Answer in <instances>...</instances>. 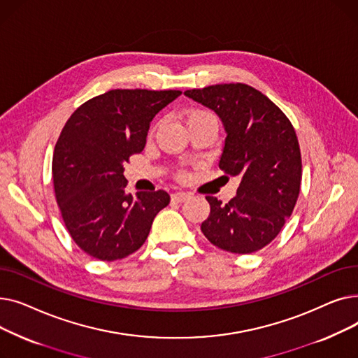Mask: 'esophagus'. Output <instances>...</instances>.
Wrapping results in <instances>:
<instances>
[{"label": "esophagus", "mask_w": 358, "mask_h": 358, "mask_svg": "<svg viewBox=\"0 0 358 358\" xmlns=\"http://www.w3.org/2000/svg\"><path fill=\"white\" fill-rule=\"evenodd\" d=\"M187 197H189V194L184 193V192H177V193L171 194V199H173L174 201H177V203H182V201H185V200H187Z\"/></svg>", "instance_id": "obj_1"}]
</instances>
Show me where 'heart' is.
<instances>
[{
    "label": "heart",
    "mask_w": 358,
    "mask_h": 358,
    "mask_svg": "<svg viewBox=\"0 0 358 358\" xmlns=\"http://www.w3.org/2000/svg\"><path fill=\"white\" fill-rule=\"evenodd\" d=\"M201 120H213L216 122L215 116L212 115V113L206 111V110H199V108H193V110H189L185 113V122H187V126H190L193 123H197V122H201ZM182 177V174H180Z\"/></svg>",
    "instance_id": "1"
}]
</instances>
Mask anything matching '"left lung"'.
Wrapping results in <instances>:
<instances>
[{
  "label": "left lung",
  "instance_id": "obj_1",
  "mask_svg": "<svg viewBox=\"0 0 358 358\" xmlns=\"http://www.w3.org/2000/svg\"><path fill=\"white\" fill-rule=\"evenodd\" d=\"M184 96L212 108L227 139L219 168L241 178L229 203L206 196L210 215L201 232L213 245L251 254L280 234L292 215L302 181V157L290 120L268 97L247 84H216Z\"/></svg>",
  "mask_w": 358,
  "mask_h": 358
}]
</instances>
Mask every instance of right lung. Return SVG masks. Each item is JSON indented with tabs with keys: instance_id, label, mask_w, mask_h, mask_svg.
Segmentation results:
<instances>
[{
	"instance_id": "add662e5",
	"label": "right lung",
	"mask_w": 358,
	"mask_h": 358,
	"mask_svg": "<svg viewBox=\"0 0 358 358\" xmlns=\"http://www.w3.org/2000/svg\"><path fill=\"white\" fill-rule=\"evenodd\" d=\"M178 90H111L85 101L55 145L52 177L65 227L77 245L101 261L138 251L169 203L164 190L126 193L123 164L143 150L149 124Z\"/></svg>"
}]
</instances>
